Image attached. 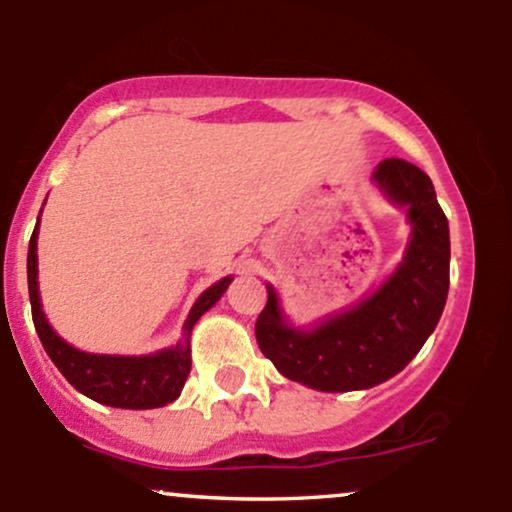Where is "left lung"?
<instances>
[{
    "mask_svg": "<svg viewBox=\"0 0 512 512\" xmlns=\"http://www.w3.org/2000/svg\"><path fill=\"white\" fill-rule=\"evenodd\" d=\"M373 180L409 214L411 240L395 274L313 330L291 327L267 286V305L255 322L262 354L281 375L313 390H368L390 380L436 330L448 298L450 231L431 178L414 163L385 158Z\"/></svg>",
    "mask_w": 512,
    "mask_h": 512,
    "instance_id": "left-lung-1",
    "label": "left lung"
}]
</instances>
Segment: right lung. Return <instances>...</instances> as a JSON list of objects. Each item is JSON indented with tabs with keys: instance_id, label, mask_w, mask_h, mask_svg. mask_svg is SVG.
I'll return each instance as SVG.
<instances>
[{
	"instance_id": "right-lung-1",
	"label": "right lung",
	"mask_w": 512,
	"mask_h": 512,
	"mask_svg": "<svg viewBox=\"0 0 512 512\" xmlns=\"http://www.w3.org/2000/svg\"><path fill=\"white\" fill-rule=\"evenodd\" d=\"M40 223V219H38ZM38 226H35L31 243H28V296H31L33 325L40 342L52 358L64 378L72 383L81 395L91 397L93 402L108 404L120 409H156L166 407L180 397L182 385L190 375V334L195 322L223 296L233 276L216 281L192 305L182 339L170 349L156 351L149 356H98L74 349L52 330L45 320L43 305L38 293Z\"/></svg>"
}]
</instances>
